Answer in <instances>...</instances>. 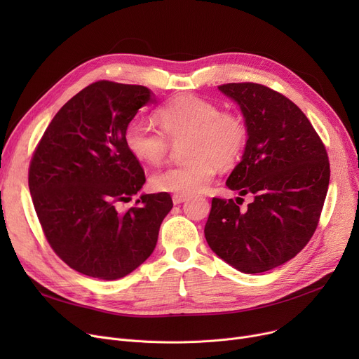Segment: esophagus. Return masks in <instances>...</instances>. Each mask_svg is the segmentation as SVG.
Listing matches in <instances>:
<instances>
[{"instance_id": "esophagus-1", "label": "esophagus", "mask_w": 359, "mask_h": 359, "mask_svg": "<svg viewBox=\"0 0 359 359\" xmlns=\"http://www.w3.org/2000/svg\"><path fill=\"white\" fill-rule=\"evenodd\" d=\"M187 199H189V196H187V195H180V194L173 195V203H175V205L183 203V202H186Z\"/></svg>"}]
</instances>
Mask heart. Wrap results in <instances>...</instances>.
Segmentation results:
<instances>
[{"mask_svg": "<svg viewBox=\"0 0 359 359\" xmlns=\"http://www.w3.org/2000/svg\"><path fill=\"white\" fill-rule=\"evenodd\" d=\"M163 129L144 121L126 125L123 141L130 156L147 164H160L170 142L183 144L189 158L151 176L156 191L192 195L208 186L218 168H230L241 157L248 144V126L234 111H221L219 106L194 94L175 97L157 111Z\"/></svg>", "mask_w": 359, "mask_h": 359, "instance_id": "1", "label": "heart"}]
</instances>
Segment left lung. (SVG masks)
Returning a JSON list of instances; mask_svg holds the SVG:
<instances>
[{
  "mask_svg": "<svg viewBox=\"0 0 359 359\" xmlns=\"http://www.w3.org/2000/svg\"><path fill=\"white\" fill-rule=\"evenodd\" d=\"M218 90L234 100L248 126V144L227 184L253 195L246 211L214 198L205 225L211 250L243 273L284 265L316 231L330 167L326 148L301 109L278 91L255 83Z\"/></svg>",
  "mask_w": 359,
  "mask_h": 359,
  "instance_id": "obj_1",
  "label": "left lung"
}]
</instances>
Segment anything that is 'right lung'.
Segmentation results:
<instances>
[{
	"label": "right lung",
	"mask_w": 359,
	"mask_h": 359,
	"mask_svg": "<svg viewBox=\"0 0 359 359\" xmlns=\"http://www.w3.org/2000/svg\"><path fill=\"white\" fill-rule=\"evenodd\" d=\"M149 103L157 100L144 86L93 83L56 113L33 154L29 189L37 218L55 253L83 275L115 280L135 271L173 208L161 192L118 210L145 183L123 132Z\"/></svg>",
	"instance_id": "1"
}]
</instances>
